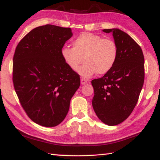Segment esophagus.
Returning a JSON list of instances; mask_svg holds the SVG:
<instances>
[{
	"label": "esophagus",
	"mask_w": 160,
	"mask_h": 160,
	"mask_svg": "<svg viewBox=\"0 0 160 160\" xmlns=\"http://www.w3.org/2000/svg\"><path fill=\"white\" fill-rule=\"evenodd\" d=\"M80 82H81V84H82V85H85V84L88 83V80L82 78V79L80 80Z\"/></svg>",
	"instance_id": "esophagus-1"
}]
</instances>
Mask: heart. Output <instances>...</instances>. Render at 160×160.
Segmentation results:
<instances>
[{"mask_svg":"<svg viewBox=\"0 0 160 160\" xmlns=\"http://www.w3.org/2000/svg\"><path fill=\"white\" fill-rule=\"evenodd\" d=\"M72 48H62V58L73 72H77L82 61H85L79 70L84 78H90L96 72L99 75L107 73L117 60L118 46L110 38L83 32L72 40Z\"/></svg>","mask_w":160,"mask_h":160,"instance_id":"obj_1","label":"heart"}]
</instances>
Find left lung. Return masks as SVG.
<instances>
[{"mask_svg": "<svg viewBox=\"0 0 160 160\" xmlns=\"http://www.w3.org/2000/svg\"><path fill=\"white\" fill-rule=\"evenodd\" d=\"M103 32L113 34L118 54L110 71L92 80V107L103 123L116 126L128 117L137 104L144 83L145 60L141 48L126 32L118 29Z\"/></svg>", "mask_w": 160, "mask_h": 160, "instance_id": "8db88e82", "label": "left lung"}]
</instances>
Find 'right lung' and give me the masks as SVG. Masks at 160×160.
<instances>
[{"mask_svg": "<svg viewBox=\"0 0 160 160\" xmlns=\"http://www.w3.org/2000/svg\"><path fill=\"white\" fill-rule=\"evenodd\" d=\"M71 29L52 25L37 27L18 43L13 56L12 82L28 117L39 125L61 123L80 85V75L65 63L61 49Z\"/></svg>", "mask_w": 160, "mask_h": 160, "instance_id": "add662e5", "label": "right lung"}]
</instances>
